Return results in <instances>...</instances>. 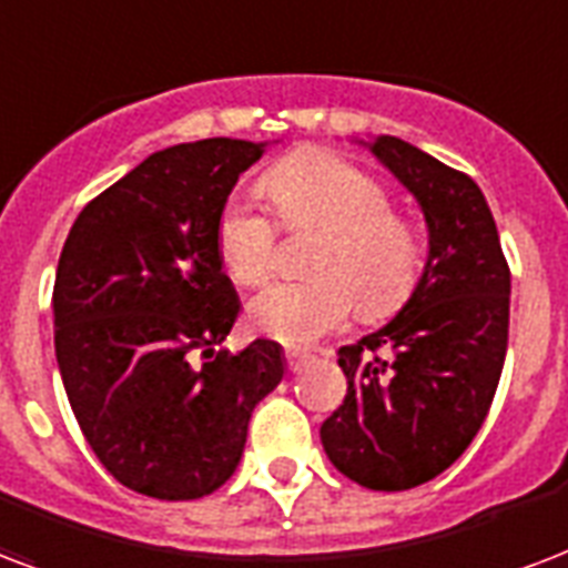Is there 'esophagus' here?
<instances>
[{
  "instance_id": "esophagus-1",
  "label": "esophagus",
  "mask_w": 568,
  "mask_h": 568,
  "mask_svg": "<svg viewBox=\"0 0 568 568\" xmlns=\"http://www.w3.org/2000/svg\"><path fill=\"white\" fill-rule=\"evenodd\" d=\"M306 363V354L294 352V348H285V366H288V372H297Z\"/></svg>"
}]
</instances>
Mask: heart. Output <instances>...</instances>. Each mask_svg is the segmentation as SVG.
Listing matches in <instances>:
<instances>
[{
  "label": "heart",
  "mask_w": 568,
  "mask_h": 568,
  "mask_svg": "<svg viewBox=\"0 0 568 568\" xmlns=\"http://www.w3.org/2000/svg\"><path fill=\"white\" fill-rule=\"evenodd\" d=\"M276 216L288 229H315L310 271L280 280L250 301L255 331L306 345L339 331L357 310L363 322L396 315L417 292L423 241L408 216L393 211L389 193L369 172L331 151H297L265 179ZM280 223L250 193H235L216 220V253L241 285L271 274Z\"/></svg>",
  "instance_id": "obj_1"
}]
</instances>
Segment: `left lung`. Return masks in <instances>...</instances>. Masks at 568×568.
<instances>
[{
  "label": "left lung",
  "instance_id": "obj_1",
  "mask_svg": "<svg viewBox=\"0 0 568 568\" xmlns=\"http://www.w3.org/2000/svg\"><path fill=\"white\" fill-rule=\"evenodd\" d=\"M372 151L417 196L428 258L405 310L339 348L348 393L322 444L354 483L405 491L444 474L486 423L509 339V265L470 175L396 136Z\"/></svg>",
  "mask_w": 568,
  "mask_h": 568
}]
</instances>
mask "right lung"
I'll use <instances>...</instances> for the list:
<instances>
[{"instance_id": "1", "label": "right lung", "mask_w": 568, "mask_h": 568, "mask_svg": "<svg viewBox=\"0 0 568 568\" xmlns=\"http://www.w3.org/2000/svg\"><path fill=\"white\" fill-rule=\"evenodd\" d=\"M258 158L262 145L226 136L158 151L82 207L59 255L64 393L98 462L136 495L216 491L283 378L276 342L216 352L241 310L216 220Z\"/></svg>"}]
</instances>
